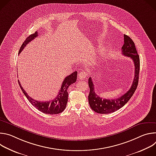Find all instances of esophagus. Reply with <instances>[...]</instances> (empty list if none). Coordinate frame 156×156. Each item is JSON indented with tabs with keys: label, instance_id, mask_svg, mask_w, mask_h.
Returning a JSON list of instances; mask_svg holds the SVG:
<instances>
[{
	"label": "esophagus",
	"instance_id": "esophagus-1",
	"mask_svg": "<svg viewBox=\"0 0 156 156\" xmlns=\"http://www.w3.org/2000/svg\"><path fill=\"white\" fill-rule=\"evenodd\" d=\"M87 76V74L85 72H81L78 74V78L80 80H84Z\"/></svg>",
	"mask_w": 156,
	"mask_h": 156
}]
</instances>
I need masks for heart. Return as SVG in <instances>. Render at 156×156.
Masks as SVG:
<instances>
[{
    "label": "heart",
    "mask_w": 156,
    "mask_h": 156,
    "mask_svg": "<svg viewBox=\"0 0 156 156\" xmlns=\"http://www.w3.org/2000/svg\"><path fill=\"white\" fill-rule=\"evenodd\" d=\"M104 52H105V50H104V49H102V50H101V55H102ZM93 60H94V61H95V60H96V59H93Z\"/></svg>",
    "instance_id": "1"
}]
</instances>
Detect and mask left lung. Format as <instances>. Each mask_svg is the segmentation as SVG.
Returning <instances> with one entry per match:
<instances>
[{"mask_svg": "<svg viewBox=\"0 0 156 156\" xmlns=\"http://www.w3.org/2000/svg\"><path fill=\"white\" fill-rule=\"evenodd\" d=\"M122 52L123 55L130 57L134 62L135 76L132 85L125 94L119 98L114 99H102L95 93L93 81L91 77L89 78L88 84L90 88V91L88 96V101L91 108L97 113L105 114L114 112L128 102L137 88L140 68V57L134 42L126 34H124V44L122 48Z\"/></svg>", "mask_w": 156, "mask_h": 156, "instance_id": "left-lung-1", "label": "left lung"}]
</instances>
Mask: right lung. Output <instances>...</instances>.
I'll return each mask as SVG.
<instances>
[{"label":"right lung","instance_id":"right-lung-1","mask_svg":"<svg viewBox=\"0 0 156 156\" xmlns=\"http://www.w3.org/2000/svg\"><path fill=\"white\" fill-rule=\"evenodd\" d=\"M37 36H38V34L37 31H36L34 34L29 36L24 41L21 46L20 47L18 54H20V52L23 51V49L28 44V42H30V41H31L33 39H34L35 37ZM76 78H77L76 71L74 72L71 75L65 78L62 84V86L60 87V90L58 93L57 96L53 100H51L49 101H45V102L37 101L32 99L31 97L28 96V94L23 90V88L22 87L19 80H18V84L21 91H23L25 96L27 97V98L28 99L30 102L34 107H35L37 109H38L39 110L41 111V112L44 114L54 115V114H58L59 113L62 112L66 108V105L68 101V96H69V94L67 92V89L70 85L76 82Z\"/></svg>","mask_w":156,"mask_h":156}]
</instances>
